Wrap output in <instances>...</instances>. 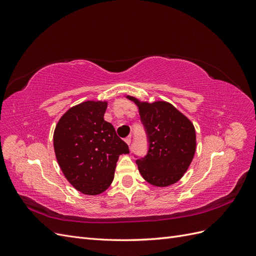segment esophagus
I'll list each match as a JSON object with an SVG mask.
<instances>
[{"mask_svg":"<svg viewBox=\"0 0 256 256\" xmlns=\"http://www.w3.org/2000/svg\"><path fill=\"white\" fill-rule=\"evenodd\" d=\"M125 142H126L128 145L131 144V136H128L125 138Z\"/></svg>","mask_w":256,"mask_h":256,"instance_id":"34e87169","label":"esophagus"}]
</instances>
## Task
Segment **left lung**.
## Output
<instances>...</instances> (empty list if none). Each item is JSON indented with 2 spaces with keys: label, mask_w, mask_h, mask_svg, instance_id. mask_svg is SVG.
Wrapping results in <instances>:
<instances>
[{
  "label": "left lung",
  "mask_w": 256,
  "mask_h": 256,
  "mask_svg": "<svg viewBox=\"0 0 256 256\" xmlns=\"http://www.w3.org/2000/svg\"><path fill=\"white\" fill-rule=\"evenodd\" d=\"M138 106L148 150L136 159L142 177L157 187L173 184L187 171L196 152V129L193 124L166 102H140L128 96Z\"/></svg>",
  "instance_id": "left-lung-1"
}]
</instances>
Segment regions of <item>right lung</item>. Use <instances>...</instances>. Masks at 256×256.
Instances as JSON below:
<instances>
[{
    "label": "right lung",
    "instance_id": "add662e5",
    "mask_svg": "<svg viewBox=\"0 0 256 256\" xmlns=\"http://www.w3.org/2000/svg\"><path fill=\"white\" fill-rule=\"evenodd\" d=\"M106 102H85L70 108L54 130V152L62 172L74 187L100 194L113 182L120 154L129 147L104 120Z\"/></svg>",
    "mask_w": 256,
    "mask_h": 256
}]
</instances>
